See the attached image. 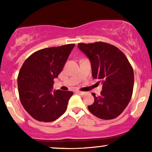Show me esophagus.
Instances as JSON below:
<instances>
[{
	"instance_id": "34e87169",
	"label": "esophagus",
	"mask_w": 152,
	"mask_h": 152,
	"mask_svg": "<svg viewBox=\"0 0 152 152\" xmlns=\"http://www.w3.org/2000/svg\"><path fill=\"white\" fill-rule=\"evenodd\" d=\"M76 93H78V94H82V95H83V94H85V92L84 91H79V90H76Z\"/></svg>"
}]
</instances>
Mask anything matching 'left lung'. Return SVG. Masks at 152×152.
Returning a JSON list of instances; mask_svg holds the SVG:
<instances>
[{
	"mask_svg": "<svg viewBox=\"0 0 152 152\" xmlns=\"http://www.w3.org/2000/svg\"><path fill=\"white\" fill-rule=\"evenodd\" d=\"M78 48L90 60L94 78L102 82L100 96L88 110L103 120L118 117L129 104L134 89L133 68L118 48L104 42L78 43Z\"/></svg>",
	"mask_w": 152,
	"mask_h": 152,
	"instance_id": "8db88e82",
	"label": "left lung"
}]
</instances>
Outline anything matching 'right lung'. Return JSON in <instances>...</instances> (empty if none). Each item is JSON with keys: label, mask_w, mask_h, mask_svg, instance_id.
<instances>
[{"label": "right lung", "mask_w": 152, "mask_h": 152, "mask_svg": "<svg viewBox=\"0 0 152 152\" xmlns=\"http://www.w3.org/2000/svg\"><path fill=\"white\" fill-rule=\"evenodd\" d=\"M74 46L67 44L42 49L29 56L23 64L18 76L19 98L33 118L52 122L67 110L73 92L52 90L54 79L62 72Z\"/></svg>", "instance_id": "right-lung-1"}]
</instances>
